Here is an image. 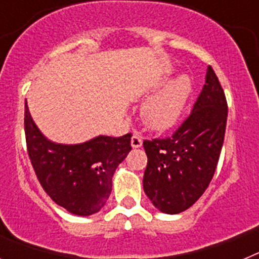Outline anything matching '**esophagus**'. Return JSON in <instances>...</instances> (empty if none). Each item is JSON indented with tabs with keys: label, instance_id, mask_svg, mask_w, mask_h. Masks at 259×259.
<instances>
[{
	"label": "esophagus",
	"instance_id": "esophagus-1",
	"mask_svg": "<svg viewBox=\"0 0 259 259\" xmlns=\"http://www.w3.org/2000/svg\"><path fill=\"white\" fill-rule=\"evenodd\" d=\"M141 145H143V137L137 132H135L131 137V146L132 148H140Z\"/></svg>",
	"mask_w": 259,
	"mask_h": 259
}]
</instances>
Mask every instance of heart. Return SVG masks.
Wrapping results in <instances>:
<instances>
[{"label": "heart", "instance_id": "b5f03b06", "mask_svg": "<svg viewBox=\"0 0 259 259\" xmlns=\"http://www.w3.org/2000/svg\"><path fill=\"white\" fill-rule=\"evenodd\" d=\"M191 93L192 80L188 75L174 77L159 92L144 102L141 107L144 123L157 131L172 127L182 116Z\"/></svg>", "mask_w": 259, "mask_h": 259}]
</instances>
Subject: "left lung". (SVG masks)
Returning a JSON list of instances; mask_svg holds the SVG:
<instances>
[{
  "label": "left lung",
  "mask_w": 259,
  "mask_h": 259,
  "mask_svg": "<svg viewBox=\"0 0 259 259\" xmlns=\"http://www.w3.org/2000/svg\"><path fill=\"white\" fill-rule=\"evenodd\" d=\"M227 101L211 66L192 113L172 136L144 141V192L159 211L189 209L209 187L227 124Z\"/></svg>",
  "instance_id": "left-lung-1"
}]
</instances>
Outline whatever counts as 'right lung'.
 I'll return each mask as SVG.
<instances>
[{
	"label": "right lung",
	"mask_w": 259,
	"mask_h": 259,
	"mask_svg": "<svg viewBox=\"0 0 259 259\" xmlns=\"http://www.w3.org/2000/svg\"><path fill=\"white\" fill-rule=\"evenodd\" d=\"M27 150L44 191L68 212L88 217L105 206L119 163L131 152V134L100 135L81 144H57L42 135L24 106Z\"/></svg>",
	"instance_id": "1"
}]
</instances>
